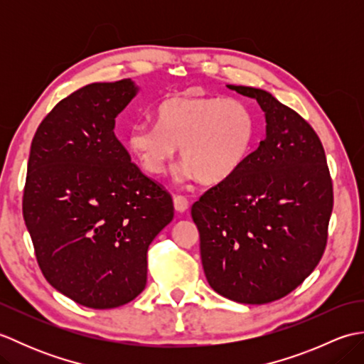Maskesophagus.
I'll use <instances>...</instances> for the list:
<instances>
[{"label":"esophagus","mask_w":364,"mask_h":364,"mask_svg":"<svg viewBox=\"0 0 364 364\" xmlns=\"http://www.w3.org/2000/svg\"><path fill=\"white\" fill-rule=\"evenodd\" d=\"M173 206H175V210H176L178 213L188 211L189 200H188L186 197H183V196H175V197H173Z\"/></svg>","instance_id":"obj_1"}]
</instances>
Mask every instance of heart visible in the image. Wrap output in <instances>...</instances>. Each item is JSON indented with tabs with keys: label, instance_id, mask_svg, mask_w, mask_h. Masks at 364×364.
<instances>
[{
	"label": "heart",
	"instance_id": "heart-1",
	"mask_svg": "<svg viewBox=\"0 0 364 364\" xmlns=\"http://www.w3.org/2000/svg\"><path fill=\"white\" fill-rule=\"evenodd\" d=\"M255 136L253 114L237 100L173 97L156 107V125L129 129L128 146L154 176L166 172L180 146L184 176L219 184L244 164Z\"/></svg>",
	"mask_w": 364,
	"mask_h": 364
}]
</instances>
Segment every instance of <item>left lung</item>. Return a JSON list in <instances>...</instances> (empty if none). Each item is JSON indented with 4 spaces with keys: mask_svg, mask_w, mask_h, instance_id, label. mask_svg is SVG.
Returning <instances> with one entry per match:
<instances>
[{
    "mask_svg": "<svg viewBox=\"0 0 364 364\" xmlns=\"http://www.w3.org/2000/svg\"><path fill=\"white\" fill-rule=\"evenodd\" d=\"M257 100L266 139L237 172L192 205L211 288L239 304L262 305L304 283L327 245L333 186L310 123L269 92L228 86Z\"/></svg>",
    "mask_w": 364,
    "mask_h": 364,
    "instance_id": "1",
    "label": "left lung"
}]
</instances>
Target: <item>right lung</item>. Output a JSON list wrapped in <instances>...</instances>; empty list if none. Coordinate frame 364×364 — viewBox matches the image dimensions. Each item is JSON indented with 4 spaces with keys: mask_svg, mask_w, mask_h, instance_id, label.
<instances>
[{
    "mask_svg": "<svg viewBox=\"0 0 364 364\" xmlns=\"http://www.w3.org/2000/svg\"><path fill=\"white\" fill-rule=\"evenodd\" d=\"M139 87L131 80L87 84L38 125L28 161L23 219L54 289L107 310L146 284V250L173 219L166 189L131 162L115 117Z\"/></svg>",
    "mask_w": 364,
    "mask_h": 364,
    "instance_id": "add662e5",
    "label": "right lung"
}]
</instances>
